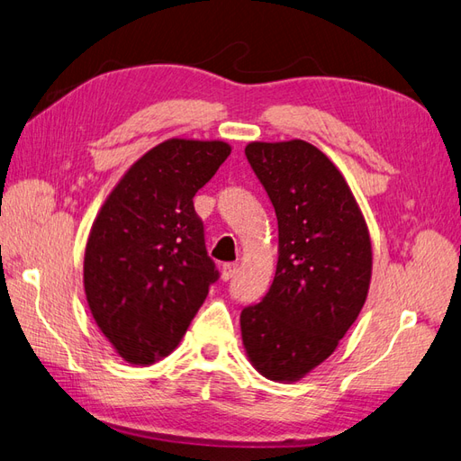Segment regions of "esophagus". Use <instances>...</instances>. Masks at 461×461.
Instances as JSON below:
<instances>
[{
  "label": "esophagus",
  "mask_w": 461,
  "mask_h": 461,
  "mask_svg": "<svg viewBox=\"0 0 461 461\" xmlns=\"http://www.w3.org/2000/svg\"><path fill=\"white\" fill-rule=\"evenodd\" d=\"M236 271H239V266H236V264H222V267H221L222 281L232 279L236 276Z\"/></svg>",
  "instance_id": "obj_1"
}]
</instances>
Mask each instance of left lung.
<instances>
[{"instance_id":"8db88e82","label":"left lung","mask_w":461,"mask_h":461,"mask_svg":"<svg viewBox=\"0 0 461 461\" xmlns=\"http://www.w3.org/2000/svg\"><path fill=\"white\" fill-rule=\"evenodd\" d=\"M246 158L277 215L279 259L267 294L240 314L259 375L296 382L321 365L363 308L372 248L341 172L303 140L248 143Z\"/></svg>"}]
</instances>
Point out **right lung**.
I'll use <instances>...</instances> for the list:
<instances>
[{
	"label": "right lung",
	"mask_w": 461,
	"mask_h": 461,
	"mask_svg": "<svg viewBox=\"0 0 461 461\" xmlns=\"http://www.w3.org/2000/svg\"><path fill=\"white\" fill-rule=\"evenodd\" d=\"M229 155L225 141L160 143L123 174L93 222L83 266L86 303L131 365H153L176 349L219 279L194 195Z\"/></svg>",
	"instance_id": "1"
}]
</instances>
